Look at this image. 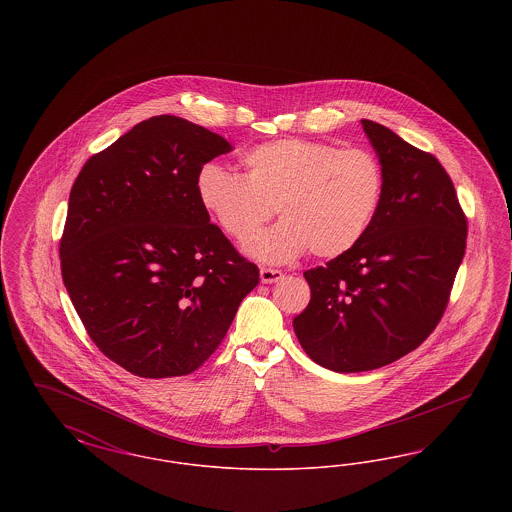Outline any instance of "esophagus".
Returning a JSON list of instances; mask_svg holds the SVG:
<instances>
[{"label": "esophagus", "instance_id": "34e87169", "mask_svg": "<svg viewBox=\"0 0 512 512\" xmlns=\"http://www.w3.org/2000/svg\"><path fill=\"white\" fill-rule=\"evenodd\" d=\"M259 276H261V282H263V284H274V282H278V280L284 278V272L278 270V268L263 267L259 270Z\"/></svg>", "mask_w": 512, "mask_h": 512}]
</instances>
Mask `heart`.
Masks as SVG:
<instances>
[{
  "label": "heart",
  "instance_id": "1",
  "mask_svg": "<svg viewBox=\"0 0 512 512\" xmlns=\"http://www.w3.org/2000/svg\"><path fill=\"white\" fill-rule=\"evenodd\" d=\"M242 165L244 174L203 165L195 194L238 242L250 238L276 206L283 220L245 244L251 257L265 263H288L309 249L317 257H338L363 240L382 203V165L363 147L280 138L245 151Z\"/></svg>",
  "mask_w": 512,
  "mask_h": 512
}]
</instances>
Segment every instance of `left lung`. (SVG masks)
Masks as SVG:
<instances>
[{"mask_svg": "<svg viewBox=\"0 0 512 512\" xmlns=\"http://www.w3.org/2000/svg\"><path fill=\"white\" fill-rule=\"evenodd\" d=\"M382 171V203L363 240L305 270L311 301L293 318L305 353L334 372L390 365L426 340L445 313L466 249V217L432 153L361 121Z\"/></svg>", "mask_w": 512, "mask_h": 512, "instance_id": "8db88e82", "label": "left lung"}]
</instances>
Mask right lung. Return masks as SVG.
I'll return each mask as SVG.
<instances>
[{
  "mask_svg": "<svg viewBox=\"0 0 512 512\" xmlns=\"http://www.w3.org/2000/svg\"><path fill=\"white\" fill-rule=\"evenodd\" d=\"M232 146L159 115L92 155L59 244L74 309L99 351L142 378L197 370L219 347L259 268L199 205L195 176Z\"/></svg>",
  "mask_w": 512,
  "mask_h": 512,
  "instance_id": "1",
  "label": "right lung"
}]
</instances>
